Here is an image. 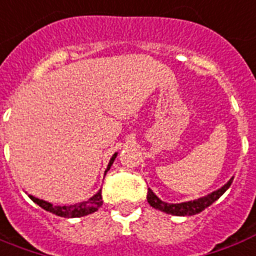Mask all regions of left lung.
Segmentation results:
<instances>
[{"label": "left lung", "mask_w": 256, "mask_h": 256, "mask_svg": "<svg viewBox=\"0 0 256 256\" xmlns=\"http://www.w3.org/2000/svg\"><path fill=\"white\" fill-rule=\"evenodd\" d=\"M232 180H234V177L220 189L214 190V192H212L208 196H204V198H198V200H193V202H180V204H168V202L160 200L154 194L152 189H148V196L146 198H148V202L150 204V206H153L156 210H162V212H166V214H176V216H192V214H200L202 210L208 208L210 204H214L231 186Z\"/></svg>", "instance_id": "1"}]
</instances>
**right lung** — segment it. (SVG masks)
Segmentation results:
<instances>
[{"instance_id": "right-lung-1", "label": "right lung", "mask_w": 256, "mask_h": 256, "mask_svg": "<svg viewBox=\"0 0 256 256\" xmlns=\"http://www.w3.org/2000/svg\"><path fill=\"white\" fill-rule=\"evenodd\" d=\"M116 154H114L110 160V164L107 166L106 172H108V169L111 168L112 162H114ZM32 202H34L37 206H40L42 210H48V212H52V214H58V216H62V218H82V216H86V214H90L98 210L103 204L102 198V189L94 194L92 198H88L87 202H79V204H74V206H52L50 202H46L44 200H40V198H34V196H29Z\"/></svg>"}]
</instances>
